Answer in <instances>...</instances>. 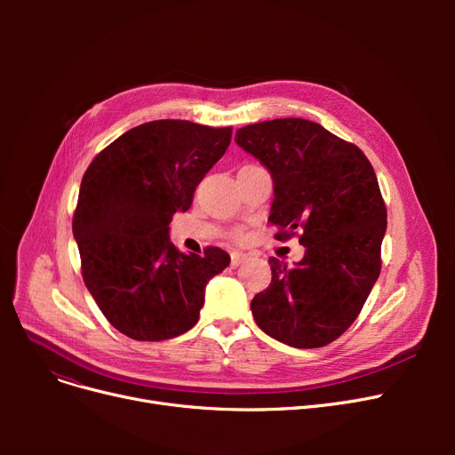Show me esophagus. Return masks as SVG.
Instances as JSON below:
<instances>
[{
    "label": "esophagus",
    "mask_w": 455,
    "mask_h": 455,
    "mask_svg": "<svg viewBox=\"0 0 455 455\" xmlns=\"http://www.w3.org/2000/svg\"><path fill=\"white\" fill-rule=\"evenodd\" d=\"M245 259H247V254H245V252H242V251H234V252L230 254V266H232V267L242 266Z\"/></svg>",
    "instance_id": "34e87169"
}]
</instances>
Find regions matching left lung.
I'll return each mask as SVG.
<instances>
[{"label":"left lung","instance_id":"obj_1","mask_svg":"<svg viewBox=\"0 0 455 455\" xmlns=\"http://www.w3.org/2000/svg\"><path fill=\"white\" fill-rule=\"evenodd\" d=\"M234 140L271 173L276 235L300 230L306 247L295 267L269 258V288L251 302L256 324L295 348L336 341L360 315L381 267L387 210L371 162L300 117L247 125Z\"/></svg>","mask_w":455,"mask_h":455}]
</instances>
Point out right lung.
Here are the masks:
<instances>
[{"mask_svg": "<svg viewBox=\"0 0 455 455\" xmlns=\"http://www.w3.org/2000/svg\"><path fill=\"white\" fill-rule=\"evenodd\" d=\"M232 127L158 119L114 140L92 160L74 213L83 280L108 323L136 341L194 328L204 290L230 256L206 247L184 254L170 240L173 213L230 143Z\"/></svg>", "mask_w": 455, "mask_h": 455, "instance_id": "right-lung-1", "label": "right lung"}]
</instances>
